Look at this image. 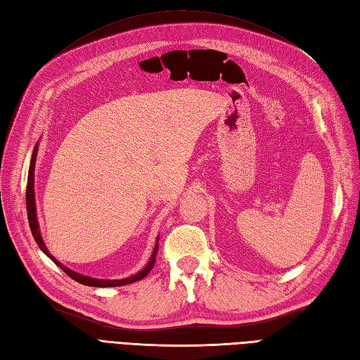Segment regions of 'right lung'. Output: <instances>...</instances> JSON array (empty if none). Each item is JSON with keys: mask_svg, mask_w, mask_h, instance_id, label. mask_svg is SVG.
Instances as JSON below:
<instances>
[{"mask_svg": "<svg viewBox=\"0 0 360 360\" xmlns=\"http://www.w3.org/2000/svg\"><path fill=\"white\" fill-rule=\"evenodd\" d=\"M36 158H37V144L34 147V151H32V156H31V162H30V169H28V183H27V212H28V222H30V228H31V233H32V237H34L36 243L39 245V248L45 252L53 263H56L64 274L69 275L72 279H75L76 282H79V284L82 285H89V287H102V288H106V287H122V285H127V284H132V282H136L139 279L146 278L150 270L155 267V263H156V254H158V249H159V238L156 242V246L153 249V254H151V258L148 261V264L138 271L136 275L134 276H129V278H124V279H96V278H90V276H84L81 274H78V271H73L70 270L69 267H66L64 264H61L60 261L52 257L51 252L48 250L45 242H43L41 238V234H40V228H39V222H37V213H36V197H34V167H36Z\"/></svg>", "mask_w": 360, "mask_h": 360, "instance_id": "1", "label": "right lung"}]
</instances>
